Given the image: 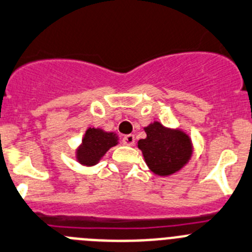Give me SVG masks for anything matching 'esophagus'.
<instances>
[{
  "mask_svg": "<svg viewBox=\"0 0 252 252\" xmlns=\"http://www.w3.org/2000/svg\"><path fill=\"white\" fill-rule=\"evenodd\" d=\"M122 142H124L125 145L132 146L133 143H135V136H133V135L124 136V137H122Z\"/></svg>",
  "mask_w": 252,
  "mask_h": 252,
  "instance_id": "obj_1",
  "label": "esophagus"
}]
</instances>
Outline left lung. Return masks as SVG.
Masks as SVG:
<instances>
[{
    "label": "left lung",
    "mask_w": 252,
    "mask_h": 252,
    "mask_svg": "<svg viewBox=\"0 0 252 252\" xmlns=\"http://www.w3.org/2000/svg\"><path fill=\"white\" fill-rule=\"evenodd\" d=\"M147 137L138 141L146 163L153 173L169 176L176 173L191 156L190 140L184 132L166 128L159 122L145 127Z\"/></svg>",
    "instance_id": "obj_1"
}]
</instances>
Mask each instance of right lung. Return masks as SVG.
Here are the masks:
<instances>
[{
  "label": "right lung",
  "instance_id": "right-lung-1",
  "mask_svg": "<svg viewBox=\"0 0 252 252\" xmlns=\"http://www.w3.org/2000/svg\"><path fill=\"white\" fill-rule=\"evenodd\" d=\"M117 145L114 132H104L99 128H89L84 136L83 145L78 150L76 158L81 164L94 166L112 146Z\"/></svg>",
  "mask_w": 252,
  "mask_h": 252
}]
</instances>
